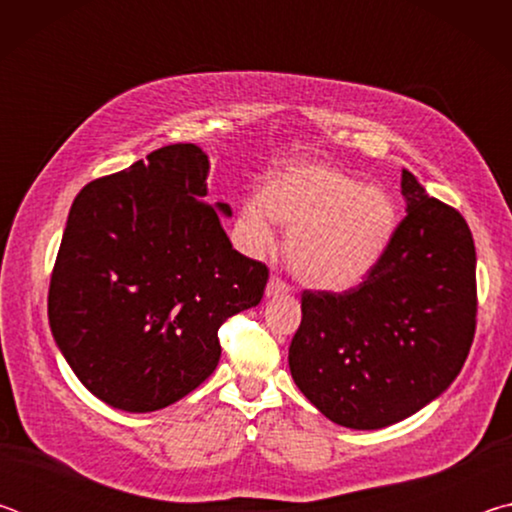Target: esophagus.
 <instances>
[{"instance_id":"34e87169","label":"esophagus","mask_w":512,"mask_h":512,"mask_svg":"<svg viewBox=\"0 0 512 512\" xmlns=\"http://www.w3.org/2000/svg\"><path fill=\"white\" fill-rule=\"evenodd\" d=\"M289 284L282 282L280 277H271L266 284V298H277V296H284V293H289Z\"/></svg>"}]
</instances>
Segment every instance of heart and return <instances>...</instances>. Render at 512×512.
<instances>
[{
  "instance_id": "b5f03b06",
  "label": "heart",
  "mask_w": 512,
  "mask_h": 512,
  "mask_svg": "<svg viewBox=\"0 0 512 512\" xmlns=\"http://www.w3.org/2000/svg\"><path fill=\"white\" fill-rule=\"evenodd\" d=\"M275 221L289 230L287 262L302 284L345 291L375 271L397 230L393 196L327 164H296L268 180L239 212L250 255L275 248Z\"/></svg>"
}]
</instances>
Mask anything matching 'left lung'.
Masks as SVG:
<instances>
[{
  "instance_id": "1",
  "label": "left lung",
  "mask_w": 512,
  "mask_h": 512,
  "mask_svg": "<svg viewBox=\"0 0 512 512\" xmlns=\"http://www.w3.org/2000/svg\"><path fill=\"white\" fill-rule=\"evenodd\" d=\"M406 216L357 289L302 293L289 348L296 386L348 429H384L443 395L470 352L476 250L454 207L402 171Z\"/></svg>"
}]
</instances>
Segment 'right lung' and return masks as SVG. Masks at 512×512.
I'll return each instance as SVG.
<instances>
[{
    "mask_svg": "<svg viewBox=\"0 0 512 512\" xmlns=\"http://www.w3.org/2000/svg\"><path fill=\"white\" fill-rule=\"evenodd\" d=\"M210 160L171 144L74 198L49 287V325L88 391L128 413L178 402L221 359L225 318L257 307L268 271L232 248Z\"/></svg>",
    "mask_w": 512,
    "mask_h": 512,
    "instance_id": "right-lung-1",
    "label": "right lung"
}]
</instances>
